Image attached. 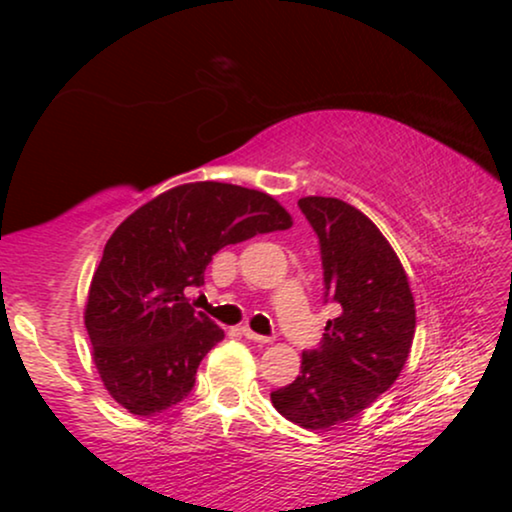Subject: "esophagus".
<instances>
[{
    "label": "esophagus",
    "instance_id": "obj_1",
    "mask_svg": "<svg viewBox=\"0 0 512 512\" xmlns=\"http://www.w3.org/2000/svg\"><path fill=\"white\" fill-rule=\"evenodd\" d=\"M240 334H243L245 339H250V342H257V344H269V342H272V339H269V337H262V334L252 332L250 327H243V330H240Z\"/></svg>",
    "mask_w": 512,
    "mask_h": 512
}]
</instances>
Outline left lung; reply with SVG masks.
<instances>
[{"label":"left lung","mask_w":512,"mask_h":512,"mask_svg":"<svg viewBox=\"0 0 512 512\" xmlns=\"http://www.w3.org/2000/svg\"><path fill=\"white\" fill-rule=\"evenodd\" d=\"M298 207L320 240L327 320L320 349L303 351L301 375L272 392L281 416L310 431L354 419L399 378L416 330V308L397 252L363 211L334 197Z\"/></svg>","instance_id":"8db88e82"}]
</instances>
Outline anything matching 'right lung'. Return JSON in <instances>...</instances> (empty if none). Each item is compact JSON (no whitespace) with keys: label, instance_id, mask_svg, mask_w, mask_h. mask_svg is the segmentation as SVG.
Instances as JSON below:
<instances>
[{"label":"right lung","instance_id":"right-lung-1","mask_svg":"<svg viewBox=\"0 0 512 512\" xmlns=\"http://www.w3.org/2000/svg\"><path fill=\"white\" fill-rule=\"evenodd\" d=\"M291 226L267 192L228 182H187L129 214L105 243L84 313L110 397L154 416L190 395L223 330L187 303V289L204 284L221 248Z\"/></svg>","mask_w":512,"mask_h":512}]
</instances>
